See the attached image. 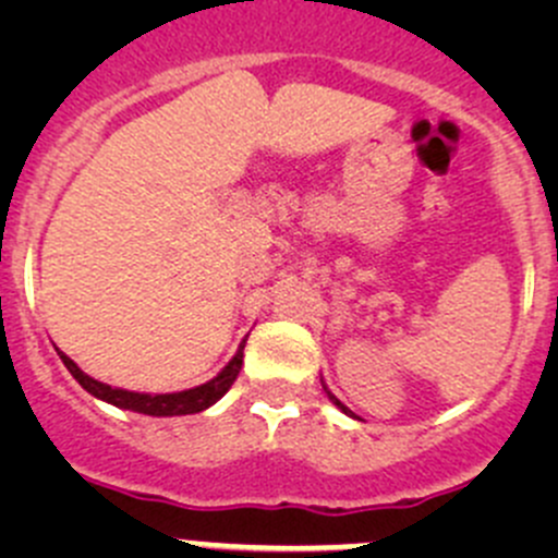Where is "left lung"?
<instances>
[{"mask_svg":"<svg viewBox=\"0 0 558 558\" xmlns=\"http://www.w3.org/2000/svg\"><path fill=\"white\" fill-rule=\"evenodd\" d=\"M324 388H326V386H324ZM326 393H329V399H331V402H335V404H337V408H340V410H342V413H345V415H351V410H348V408H345V404H342V402H340V399H337V397H335V393H331V391H326Z\"/></svg>","mask_w":558,"mask_h":558,"instance_id":"8db88e82","label":"left lung"}]
</instances>
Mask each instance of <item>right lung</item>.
I'll return each instance as SVG.
<instances>
[{
  "label": "right lung",
  "instance_id": "obj_1",
  "mask_svg": "<svg viewBox=\"0 0 558 558\" xmlns=\"http://www.w3.org/2000/svg\"><path fill=\"white\" fill-rule=\"evenodd\" d=\"M243 348L245 342L240 345V351L234 353L232 362H229L216 378L196 388H185V391H174V393H140V391H126V388H112L107 384H99V380L88 378V375L83 373L70 356H64V353H61V362H64V367L70 369L72 378L86 388L92 397L116 404V408L134 410V413H143V415H159L161 418V415L202 413V410H207L210 404H216L218 399L232 388L234 380H238L240 367H243Z\"/></svg>",
  "mask_w": 558,
  "mask_h": 558
}]
</instances>
